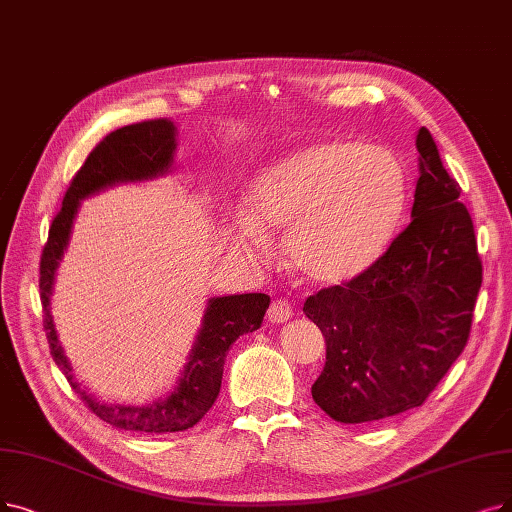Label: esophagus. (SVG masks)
Listing matches in <instances>:
<instances>
[{
    "mask_svg": "<svg viewBox=\"0 0 512 512\" xmlns=\"http://www.w3.org/2000/svg\"><path fill=\"white\" fill-rule=\"evenodd\" d=\"M292 315H294V311H292L288 300H273L269 306V313H267L271 323H285L288 319H292Z\"/></svg>",
    "mask_w": 512,
    "mask_h": 512,
    "instance_id": "esophagus-1",
    "label": "esophagus"
}]
</instances>
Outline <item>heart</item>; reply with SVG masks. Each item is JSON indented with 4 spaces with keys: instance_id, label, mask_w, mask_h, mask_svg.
I'll list each match as a JSON object with an SVG mask.
<instances>
[{
    "instance_id": "b5f03b06",
    "label": "heart",
    "mask_w": 512,
    "mask_h": 512,
    "mask_svg": "<svg viewBox=\"0 0 512 512\" xmlns=\"http://www.w3.org/2000/svg\"><path fill=\"white\" fill-rule=\"evenodd\" d=\"M405 203L407 172L393 151L351 138L325 140L256 176L233 245L264 262L269 233H285L296 273L319 285L344 283L384 254Z\"/></svg>"
}]
</instances>
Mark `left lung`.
<instances>
[{
    "mask_svg": "<svg viewBox=\"0 0 512 512\" xmlns=\"http://www.w3.org/2000/svg\"><path fill=\"white\" fill-rule=\"evenodd\" d=\"M416 149L420 178L407 229L365 273L302 306L327 346L311 393L336 422H374L420 407L470 334L483 279L473 220L426 128Z\"/></svg>",
    "mask_w": 512,
    "mask_h": 512,
    "instance_id": "8db88e82",
    "label": "left lung"
}]
</instances>
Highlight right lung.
<instances>
[{"label":"right lung","mask_w":512,"mask_h":512,"mask_svg":"<svg viewBox=\"0 0 512 512\" xmlns=\"http://www.w3.org/2000/svg\"><path fill=\"white\" fill-rule=\"evenodd\" d=\"M176 126L170 119H151L124 126L102 138L88 155L84 166L73 176L71 187L63 199V208L52 220L48 243L39 262V296L44 306V330L50 344V355L63 370L90 410L121 431L130 433H178L195 426L214 405L224 359L229 346L243 334L256 332L271 298L267 294H235L208 300L197 340L191 349L189 363L182 370L174 391L147 405H107L94 399L73 378L71 365L58 344L54 321L50 315V296L60 260L67 250L71 227L79 210V201L105 191L121 182H140L168 174L174 163Z\"/></svg>","instance_id":"right-lung-1"}]
</instances>
